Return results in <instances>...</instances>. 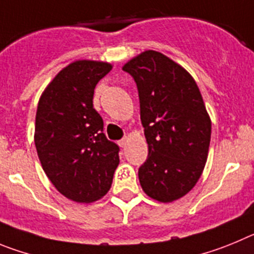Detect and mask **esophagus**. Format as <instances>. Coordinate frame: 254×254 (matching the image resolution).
Listing matches in <instances>:
<instances>
[{
  "label": "esophagus",
  "instance_id": "34e87169",
  "mask_svg": "<svg viewBox=\"0 0 254 254\" xmlns=\"http://www.w3.org/2000/svg\"><path fill=\"white\" fill-rule=\"evenodd\" d=\"M127 138L122 139V140H119V145H120V147H122V148H124L125 145H127Z\"/></svg>",
  "mask_w": 254,
  "mask_h": 254
}]
</instances>
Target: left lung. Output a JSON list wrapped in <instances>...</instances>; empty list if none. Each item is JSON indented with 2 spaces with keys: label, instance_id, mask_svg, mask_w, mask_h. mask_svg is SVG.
Instances as JSON below:
<instances>
[{
  "label": "left lung",
  "instance_id": "1",
  "mask_svg": "<svg viewBox=\"0 0 254 254\" xmlns=\"http://www.w3.org/2000/svg\"><path fill=\"white\" fill-rule=\"evenodd\" d=\"M138 87L148 158L139 182L153 200L172 202L197 184L209 154L211 120L192 76L155 50L127 62Z\"/></svg>",
  "mask_w": 254,
  "mask_h": 254
}]
</instances>
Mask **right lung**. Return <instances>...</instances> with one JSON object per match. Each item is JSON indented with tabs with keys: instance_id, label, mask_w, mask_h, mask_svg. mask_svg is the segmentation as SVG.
<instances>
[{
	"instance_id": "1",
	"label": "right lung",
	"mask_w": 254,
	"mask_h": 254,
	"mask_svg": "<svg viewBox=\"0 0 254 254\" xmlns=\"http://www.w3.org/2000/svg\"><path fill=\"white\" fill-rule=\"evenodd\" d=\"M113 69L107 62H72L43 91L35 141L45 175L63 196L88 204L107 193L119 166V147L107 140L93 109L96 84Z\"/></svg>"
}]
</instances>
